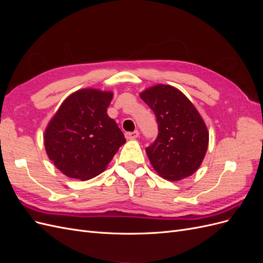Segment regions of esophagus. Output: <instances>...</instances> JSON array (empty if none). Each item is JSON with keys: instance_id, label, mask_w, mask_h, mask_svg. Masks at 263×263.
I'll return each mask as SVG.
<instances>
[{"instance_id": "34e87169", "label": "esophagus", "mask_w": 263, "mask_h": 263, "mask_svg": "<svg viewBox=\"0 0 263 263\" xmlns=\"http://www.w3.org/2000/svg\"><path fill=\"white\" fill-rule=\"evenodd\" d=\"M125 137L127 138V139H136V138H138L139 137V133H138V130H135V132H128V133H126L125 134Z\"/></svg>"}]
</instances>
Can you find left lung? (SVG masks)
<instances>
[{
	"instance_id": "left-lung-1",
	"label": "left lung",
	"mask_w": 263,
	"mask_h": 263,
	"mask_svg": "<svg viewBox=\"0 0 263 263\" xmlns=\"http://www.w3.org/2000/svg\"><path fill=\"white\" fill-rule=\"evenodd\" d=\"M139 95L157 117L158 137L146 148L153 168L168 181L192 176L209 147L210 134L201 114L184 94L169 84H156Z\"/></svg>"
}]
</instances>
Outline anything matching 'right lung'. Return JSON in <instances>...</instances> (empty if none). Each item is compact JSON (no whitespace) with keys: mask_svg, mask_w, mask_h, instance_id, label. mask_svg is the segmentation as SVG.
I'll use <instances>...</instances> for the list:
<instances>
[{"mask_svg":"<svg viewBox=\"0 0 263 263\" xmlns=\"http://www.w3.org/2000/svg\"><path fill=\"white\" fill-rule=\"evenodd\" d=\"M113 92L92 87L70 94L44 133L47 156L71 179L85 181L104 171L126 139L107 115Z\"/></svg>","mask_w":263,"mask_h":263,"instance_id":"add662e5","label":"right lung"}]
</instances>
